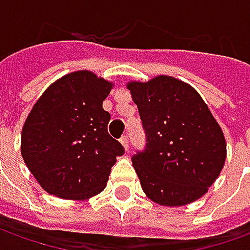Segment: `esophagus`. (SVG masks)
I'll list each match as a JSON object with an SVG mask.
<instances>
[{"mask_svg": "<svg viewBox=\"0 0 250 250\" xmlns=\"http://www.w3.org/2000/svg\"><path fill=\"white\" fill-rule=\"evenodd\" d=\"M120 140H121V143H122V146H124V149L125 150L129 149V138H128V135H124Z\"/></svg>", "mask_w": 250, "mask_h": 250, "instance_id": "34e87169", "label": "esophagus"}]
</instances>
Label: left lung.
Segmentation results:
<instances>
[{"label": "left lung", "mask_w": 250, "mask_h": 250, "mask_svg": "<svg viewBox=\"0 0 250 250\" xmlns=\"http://www.w3.org/2000/svg\"><path fill=\"white\" fill-rule=\"evenodd\" d=\"M146 143L132 156L143 192L163 206L195 202L226 161V139L193 87L171 76L128 84Z\"/></svg>", "instance_id": "obj_1"}]
</instances>
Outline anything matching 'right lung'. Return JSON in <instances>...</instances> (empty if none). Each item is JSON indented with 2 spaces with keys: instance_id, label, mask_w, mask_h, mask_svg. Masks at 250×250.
<instances>
[{
  "instance_id": "1",
  "label": "right lung",
  "mask_w": 250,
  "mask_h": 250,
  "mask_svg": "<svg viewBox=\"0 0 250 250\" xmlns=\"http://www.w3.org/2000/svg\"><path fill=\"white\" fill-rule=\"evenodd\" d=\"M110 82L87 71L54 82L34 104L22 130V157L45 192L87 199L104 190L111 167L125 153L108 133L103 101Z\"/></svg>"
}]
</instances>
